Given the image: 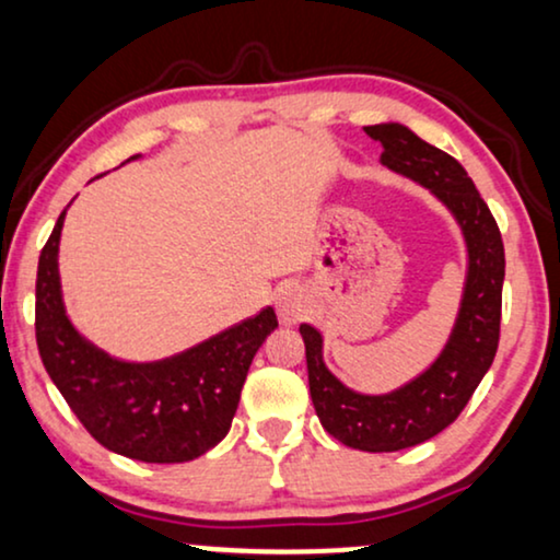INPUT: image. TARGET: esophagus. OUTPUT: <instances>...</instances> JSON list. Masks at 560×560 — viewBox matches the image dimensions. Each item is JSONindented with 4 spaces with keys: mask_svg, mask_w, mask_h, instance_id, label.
I'll return each mask as SVG.
<instances>
[{
    "mask_svg": "<svg viewBox=\"0 0 560 560\" xmlns=\"http://www.w3.org/2000/svg\"><path fill=\"white\" fill-rule=\"evenodd\" d=\"M303 314H306V303H303L301 293L293 288L282 290V293L278 295V316L282 318V322L295 324V322H301Z\"/></svg>",
    "mask_w": 560,
    "mask_h": 560,
    "instance_id": "1",
    "label": "esophagus"
}]
</instances>
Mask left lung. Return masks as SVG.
<instances>
[{"label":"left lung","instance_id":"8db88e82","mask_svg":"<svg viewBox=\"0 0 560 560\" xmlns=\"http://www.w3.org/2000/svg\"><path fill=\"white\" fill-rule=\"evenodd\" d=\"M365 133L381 141L383 166L427 187L453 213L468 252L466 285L447 345L424 373L390 394L370 396L347 388L326 368L322 331L301 324L311 401L324 430L347 447L396 453L453 424L491 368L502 324L504 244L489 206L457 159L401 122L368 126Z\"/></svg>","mask_w":560,"mask_h":560}]
</instances>
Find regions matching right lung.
I'll use <instances>...</instances> for the list:
<instances>
[{
    "instance_id": "obj_1",
    "label": "right lung",
    "mask_w": 560,
    "mask_h": 560,
    "mask_svg": "<svg viewBox=\"0 0 560 560\" xmlns=\"http://www.w3.org/2000/svg\"><path fill=\"white\" fill-rule=\"evenodd\" d=\"M63 218L67 210L43 246L35 280V339L50 381L84 430L113 453L143 463L195 460L229 434L254 354L278 329V316L267 306L156 362L110 358L67 316L58 278Z\"/></svg>"
}]
</instances>
